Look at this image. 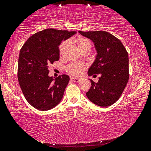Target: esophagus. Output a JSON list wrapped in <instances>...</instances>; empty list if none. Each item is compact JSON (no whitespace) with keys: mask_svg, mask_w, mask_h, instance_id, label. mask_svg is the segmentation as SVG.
Wrapping results in <instances>:
<instances>
[{"mask_svg":"<svg viewBox=\"0 0 151 151\" xmlns=\"http://www.w3.org/2000/svg\"><path fill=\"white\" fill-rule=\"evenodd\" d=\"M71 80L73 81L74 83H78L81 80L80 78H75V77H72Z\"/></svg>","mask_w":151,"mask_h":151,"instance_id":"34e87169","label":"esophagus"}]
</instances>
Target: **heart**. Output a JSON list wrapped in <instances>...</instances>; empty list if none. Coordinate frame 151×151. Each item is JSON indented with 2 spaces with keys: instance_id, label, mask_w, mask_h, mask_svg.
<instances>
[{
  "instance_id": "1",
  "label": "heart",
  "mask_w": 151,
  "mask_h": 151,
  "mask_svg": "<svg viewBox=\"0 0 151 151\" xmlns=\"http://www.w3.org/2000/svg\"><path fill=\"white\" fill-rule=\"evenodd\" d=\"M75 43L76 44L78 49L81 50V52L85 51L86 50H91V43L90 40H88L87 38L84 37H77L75 39ZM68 45V42L66 40L61 43V44L59 46V52L60 54H63L64 50L66 48V47ZM85 68V66L83 64H76L73 63L70 64L67 66L66 70L68 73L71 74L73 75L78 76L81 75L83 73Z\"/></svg>"
}]
</instances>
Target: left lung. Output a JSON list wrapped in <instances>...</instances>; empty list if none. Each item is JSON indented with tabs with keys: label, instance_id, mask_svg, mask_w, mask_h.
Instances as JSON below:
<instances>
[{
	"label": "left lung",
	"instance_id": "obj_1",
	"mask_svg": "<svg viewBox=\"0 0 151 151\" xmlns=\"http://www.w3.org/2000/svg\"><path fill=\"white\" fill-rule=\"evenodd\" d=\"M78 33L91 40L97 51L94 63L88 68V75H101L97 83L90 80L91 86L86 95L97 106H111L120 97L128 83V52L120 40L107 32L78 31Z\"/></svg>",
	"mask_w": 151,
	"mask_h": 151
}]
</instances>
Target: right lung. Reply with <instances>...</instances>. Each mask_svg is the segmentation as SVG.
Here are the masks:
<instances>
[{"instance_id": "1", "label": "right lung", "mask_w": 151, "mask_h": 151, "mask_svg": "<svg viewBox=\"0 0 151 151\" xmlns=\"http://www.w3.org/2000/svg\"><path fill=\"white\" fill-rule=\"evenodd\" d=\"M76 32L46 29L32 35L21 47L18 61V81L26 100L40 111L50 110L63 99L70 78L54 79L48 65L60 58L59 45Z\"/></svg>"}]
</instances>
